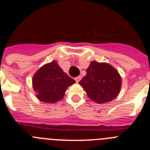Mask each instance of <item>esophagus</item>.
Segmentation results:
<instances>
[{
    "label": "esophagus",
    "instance_id": "1",
    "mask_svg": "<svg viewBox=\"0 0 150 150\" xmlns=\"http://www.w3.org/2000/svg\"><path fill=\"white\" fill-rule=\"evenodd\" d=\"M80 79H81V76H77V77L75 78V80H76V83H79Z\"/></svg>",
    "mask_w": 150,
    "mask_h": 150
}]
</instances>
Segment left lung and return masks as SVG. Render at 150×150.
Segmentation results:
<instances>
[{"label":"left lung","instance_id":"obj_1","mask_svg":"<svg viewBox=\"0 0 150 150\" xmlns=\"http://www.w3.org/2000/svg\"><path fill=\"white\" fill-rule=\"evenodd\" d=\"M79 84L91 100L98 104H104L119 95L122 77L117 70L110 64L93 61L86 69V75Z\"/></svg>","mask_w":150,"mask_h":150}]
</instances>
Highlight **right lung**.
<instances>
[{"label": "right lung", "mask_w": 150, "mask_h": 150, "mask_svg": "<svg viewBox=\"0 0 150 150\" xmlns=\"http://www.w3.org/2000/svg\"><path fill=\"white\" fill-rule=\"evenodd\" d=\"M76 83L63 71L56 61L38 69L32 78V86L39 100L54 104L63 99L66 90Z\"/></svg>", "instance_id": "right-lung-1"}]
</instances>
